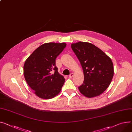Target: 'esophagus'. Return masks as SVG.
I'll use <instances>...</instances> for the list:
<instances>
[{"label": "esophagus", "instance_id": "34e87169", "mask_svg": "<svg viewBox=\"0 0 132 132\" xmlns=\"http://www.w3.org/2000/svg\"><path fill=\"white\" fill-rule=\"evenodd\" d=\"M73 76V73H70V75H69V77H70V78H72Z\"/></svg>", "mask_w": 132, "mask_h": 132}]
</instances>
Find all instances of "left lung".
Listing matches in <instances>:
<instances>
[{
    "label": "left lung",
    "mask_w": 132,
    "mask_h": 132,
    "mask_svg": "<svg viewBox=\"0 0 132 132\" xmlns=\"http://www.w3.org/2000/svg\"><path fill=\"white\" fill-rule=\"evenodd\" d=\"M83 69L84 81L79 87L81 94L93 98L103 93L109 87L114 76L110 58L94 44L78 42L71 45Z\"/></svg>",
    "instance_id": "1"
}]
</instances>
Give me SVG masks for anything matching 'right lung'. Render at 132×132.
Instances as JSON below:
<instances>
[{
	"mask_svg": "<svg viewBox=\"0 0 132 132\" xmlns=\"http://www.w3.org/2000/svg\"><path fill=\"white\" fill-rule=\"evenodd\" d=\"M66 45L65 43H44L26 60L24 65L25 80L38 97L51 99L61 90L65 79L57 71L55 59Z\"/></svg>",
	"mask_w": 132,
	"mask_h": 132,
	"instance_id": "obj_1",
	"label": "right lung"
}]
</instances>
